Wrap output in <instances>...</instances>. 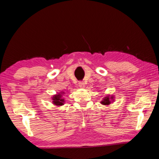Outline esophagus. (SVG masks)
<instances>
[{
    "mask_svg": "<svg viewBox=\"0 0 159 159\" xmlns=\"http://www.w3.org/2000/svg\"><path fill=\"white\" fill-rule=\"evenodd\" d=\"M79 85L80 88H83L85 87V83L83 82V81H80V82L79 83Z\"/></svg>",
    "mask_w": 159,
    "mask_h": 159,
    "instance_id": "1",
    "label": "esophagus"
}]
</instances>
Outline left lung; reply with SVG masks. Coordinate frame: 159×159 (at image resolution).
<instances>
[{
	"label": "left lung",
	"instance_id": "8db88e82",
	"mask_svg": "<svg viewBox=\"0 0 159 159\" xmlns=\"http://www.w3.org/2000/svg\"><path fill=\"white\" fill-rule=\"evenodd\" d=\"M111 99H113V98H111ZM101 103L102 104H104V105H108V104L111 103V101H110L109 97H106V98H104V99H103V101L101 102Z\"/></svg>",
	"mask_w": 159,
	"mask_h": 159
}]
</instances>
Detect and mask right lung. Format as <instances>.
Returning a JSON list of instances; mask_svg holds the SVG:
<instances>
[{"mask_svg": "<svg viewBox=\"0 0 159 159\" xmlns=\"http://www.w3.org/2000/svg\"><path fill=\"white\" fill-rule=\"evenodd\" d=\"M61 95H60V94H59V95H55L53 97V103L56 104V105L57 106H60V105H63V103H64V99L61 98Z\"/></svg>", "mask_w": 159, "mask_h": 159, "instance_id": "right-lung-1", "label": "right lung"}]
</instances>
